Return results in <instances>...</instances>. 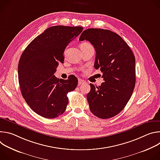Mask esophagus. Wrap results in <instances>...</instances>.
<instances>
[{
	"label": "esophagus",
	"mask_w": 160,
	"mask_h": 160,
	"mask_svg": "<svg viewBox=\"0 0 160 160\" xmlns=\"http://www.w3.org/2000/svg\"><path fill=\"white\" fill-rule=\"evenodd\" d=\"M85 83V82L84 81V80H83L82 79H78V85H82V84H83V83Z\"/></svg>",
	"instance_id": "1"
}]
</instances>
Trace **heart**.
Returning <instances> with one entry per match:
<instances>
[{"label": "heart", "instance_id": "b5f03b06", "mask_svg": "<svg viewBox=\"0 0 160 160\" xmlns=\"http://www.w3.org/2000/svg\"><path fill=\"white\" fill-rule=\"evenodd\" d=\"M90 47H92V45L91 44L88 42H83L80 45V48H90Z\"/></svg>", "mask_w": 160, "mask_h": 160}]
</instances>
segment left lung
Segmentation results:
<instances>
[{
	"label": "left lung",
	"instance_id": "8db88e82",
	"mask_svg": "<svg viewBox=\"0 0 160 160\" xmlns=\"http://www.w3.org/2000/svg\"><path fill=\"white\" fill-rule=\"evenodd\" d=\"M84 40L96 50L94 67L100 68L104 81L99 87L90 83V91L87 95L90 110L99 118H112L124 109L133 93L135 56L123 38L109 30H85L79 38Z\"/></svg>",
	"mask_w": 160,
	"mask_h": 160
}]
</instances>
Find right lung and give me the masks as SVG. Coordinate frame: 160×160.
Masks as SVG:
<instances>
[{
  "label": "right lung",
  "mask_w": 160,
  "mask_h": 160,
  "mask_svg": "<svg viewBox=\"0 0 160 160\" xmlns=\"http://www.w3.org/2000/svg\"><path fill=\"white\" fill-rule=\"evenodd\" d=\"M82 27L53 26L33 39L22 53L18 63V80L22 97L30 108L45 118H55L65 111L67 94L75 90L77 78L58 79L54 73L64 62V52L79 35Z\"/></svg>",
  "instance_id": "right-lung-1"
}]
</instances>
